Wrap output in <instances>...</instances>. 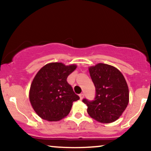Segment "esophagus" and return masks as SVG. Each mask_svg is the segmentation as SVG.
Instances as JSON below:
<instances>
[{
  "label": "esophagus",
  "mask_w": 151,
  "mask_h": 151,
  "mask_svg": "<svg viewBox=\"0 0 151 151\" xmlns=\"http://www.w3.org/2000/svg\"><path fill=\"white\" fill-rule=\"evenodd\" d=\"M79 96H80V100H82V99H83V98H84V94H83V93L80 94V95H79Z\"/></svg>",
  "instance_id": "34e87169"
}]
</instances>
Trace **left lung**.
Segmentation results:
<instances>
[{
  "label": "left lung",
  "instance_id": "left-lung-1",
  "mask_svg": "<svg viewBox=\"0 0 151 151\" xmlns=\"http://www.w3.org/2000/svg\"><path fill=\"white\" fill-rule=\"evenodd\" d=\"M96 87L95 100H82L91 117L101 123H111L122 115L129 102L128 84L121 71L113 66L98 63L88 67Z\"/></svg>",
  "mask_w": 151,
  "mask_h": 151
}]
</instances>
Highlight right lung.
<instances>
[{
	"label": "right lung",
	"mask_w": 151,
	"mask_h": 151,
	"mask_svg": "<svg viewBox=\"0 0 151 151\" xmlns=\"http://www.w3.org/2000/svg\"><path fill=\"white\" fill-rule=\"evenodd\" d=\"M77 65L50 63L38 71L31 84L29 98L32 108L41 118L57 122L67 116L73 102L80 99L67 78Z\"/></svg>",
	"instance_id": "1"
}]
</instances>
